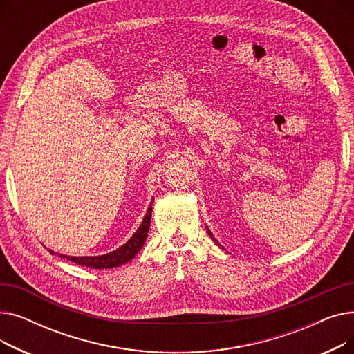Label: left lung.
<instances>
[{
	"label": "left lung",
	"mask_w": 354,
	"mask_h": 354,
	"mask_svg": "<svg viewBox=\"0 0 354 354\" xmlns=\"http://www.w3.org/2000/svg\"><path fill=\"white\" fill-rule=\"evenodd\" d=\"M208 234H209V235H211V238H212V239H214V236H212V234H211V231H208ZM215 243H216V239H215ZM216 244H218V243H216Z\"/></svg>",
	"instance_id": "obj_1"
}]
</instances>
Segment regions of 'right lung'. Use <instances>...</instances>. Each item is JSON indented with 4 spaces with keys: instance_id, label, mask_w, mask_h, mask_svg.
I'll return each instance as SVG.
<instances>
[{
    "instance_id": "1",
    "label": "right lung",
    "mask_w": 354,
    "mask_h": 354,
    "mask_svg": "<svg viewBox=\"0 0 354 354\" xmlns=\"http://www.w3.org/2000/svg\"><path fill=\"white\" fill-rule=\"evenodd\" d=\"M151 216H152V207H149L139 230L133 234V236L130 238L124 245H122L120 248H118L113 252H109V254H104L100 257H67V255H60V257L67 258L73 263H76L83 267H88V268L103 270V268L120 267V266L126 264L127 261H130V259H132L140 251L142 245L146 241L149 227H151ZM50 252L55 254L53 251H50Z\"/></svg>"
}]
</instances>
